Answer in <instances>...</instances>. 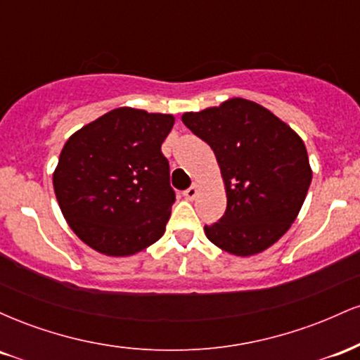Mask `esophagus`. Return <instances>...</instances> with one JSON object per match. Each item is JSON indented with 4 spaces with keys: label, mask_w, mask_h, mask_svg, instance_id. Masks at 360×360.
Returning a JSON list of instances; mask_svg holds the SVG:
<instances>
[{
    "label": "esophagus",
    "mask_w": 360,
    "mask_h": 360,
    "mask_svg": "<svg viewBox=\"0 0 360 360\" xmlns=\"http://www.w3.org/2000/svg\"><path fill=\"white\" fill-rule=\"evenodd\" d=\"M183 194H184L186 200H194V198H196V194H198V186H196V184H193L191 188L186 189V191H184Z\"/></svg>",
    "instance_id": "34e87169"
}]
</instances>
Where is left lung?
I'll list each match as a JSON object with an SVG mask.
<instances>
[{"instance_id": "left-lung-1", "label": "left lung", "mask_w": 360, "mask_h": 360, "mask_svg": "<svg viewBox=\"0 0 360 360\" xmlns=\"http://www.w3.org/2000/svg\"><path fill=\"white\" fill-rule=\"evenodd\" d=\"M183 123L213 148L226 193L208 240L238 257L269 249L298 217L311 183L304 142L257 103L232 98L184 113Z\"/></svg>"}]
</instances>
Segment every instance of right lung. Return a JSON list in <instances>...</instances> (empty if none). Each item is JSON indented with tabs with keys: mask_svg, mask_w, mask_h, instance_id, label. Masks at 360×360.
<instances>
[{
	"mask_svg": "<svg viewBox=\"0 0 360 360\" xmlns=\"http://www.w3.org/2000/svg\"><path fill=\"white\" fill-rule=\"evenodd\" d=\"M174 117L111 110L74 131L53 171L65 221L91 249L127 257L166 232L176 194L160 152Z\"/></svg>",
	"mask_w": 360,
	"mask_h": 360,
	"instance_id": "right-lung-1",
	"label": "right lung"
}]
</instances>
